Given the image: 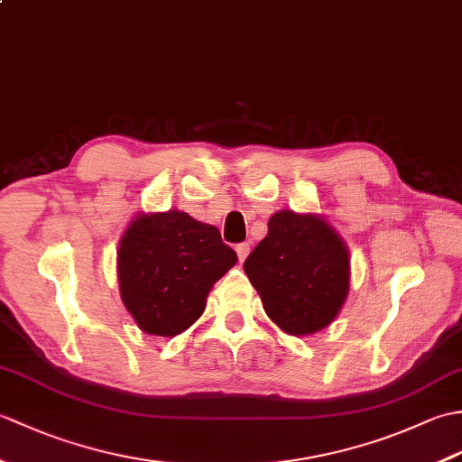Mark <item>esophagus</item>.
Wrapping results in <instances>:
<instances>
[{
    "mask_svg": "<svg viewBox=\"0 0 462 462\" xmlns=\"http://www.w3.org/2000/svg\"><path fill=\"white\" fill-rule=\"evenodd\" d=\"M236 254H238V260H240V262L246 260V256L250 254V244H246V242L238 244V246H236Z\"/></svg>",
    "mask_w": 462,
    "mask_h": 462,
    "instance_id": "esophagus-1",
    "label": "esophagus"
}]
</instances>
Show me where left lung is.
<instances>
[{
    "label": "left lung",
    "mask_w": 462,
    "mask_h": 462,
    "mask_svg": "<svg viewBox=\"0 0 462 462\" xmlns=\"http://www.w3.org/2000/svg\"><path fill=\"white\" fill-rule=\"evenodd\" d=\"M266 316L290 336L326 329L349 293L347 244L319 214L278 210L244 262Z\"/></svg>",
    "instance_id": "obj_1"
}]
</instances>
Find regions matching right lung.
Wrapping results in <instances>:
<instances>
[{
	"label": "right lung",
	"instance_id": "right-lung-1",
	"mask_svg": "<svg viewBox=\"0 0 462 462\" xmlns=\"http://www.w3.org/2000/svg\"><path fill=\"white\" fill-rule=\"evenodd\" d=\"M236 262L216 226L176 208L139 212L116 252L121 300L144 333L174 337L202 316L214 283Z\"/></svg>",
	"mask_w": 462,
	"mask_h": 462
}]
</instances>
